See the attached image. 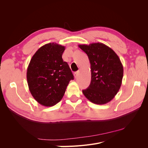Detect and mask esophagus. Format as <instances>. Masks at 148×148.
Listing matches in <instances>:
<instances>
[{
    "instance_id": "34e87169",
    "label": "esophagus",
    "mask_w": 148,
    "mask_h": 148,
    "mask_svg": "<svg viewBox=\"0 0 148 148\" xmlns=\"http://www.w3.org/2000/svg\"><path fill=\"white\" fill-rule=\"evenodd\" d=\"M78 74H79V71H76V72L74 73V77H75V78H77Z\"/></svg>"
}]
</instances>
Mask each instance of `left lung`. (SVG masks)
<instances>
[{
  "label": "left lung",
  "mask_w": 148,
  "mask_h": 148,
  "mask_svg": "<svg viewBox=\"0 0 148 148\" xmlns=\"http://www.w3.org/2000/svg\"><path fill=\"white\" fill-rule=\"evenodd\" d=\"M91 64V81L83 90L87 99L96 104H105L117 95L122 84L123 68L119 56L104 44H79Z\"/></svg>",
  "instance_id": "left-lung-1"
}]
</instances>
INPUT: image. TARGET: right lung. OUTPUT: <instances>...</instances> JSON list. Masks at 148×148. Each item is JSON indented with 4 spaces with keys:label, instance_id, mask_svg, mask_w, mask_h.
Segmentation results:
<instances>
[{
    "label": "right lung",
    "instance_id": "add662e5",
    "mask_svg": "<svg viewBox=\"0 0 148 148\" xmlns=\"http://www.w3.org/2000/svg\"><path fill=\"white\" fill-rule=\"evenodd\" d=\"M65 47L48 43L40 47L31 58L26 78L31 95L40 104L56 105L63 97L73 75L62 56Z\"/></svg>",
    "mask_w": 148,
    "mask_h": 148
}]
</instances>
